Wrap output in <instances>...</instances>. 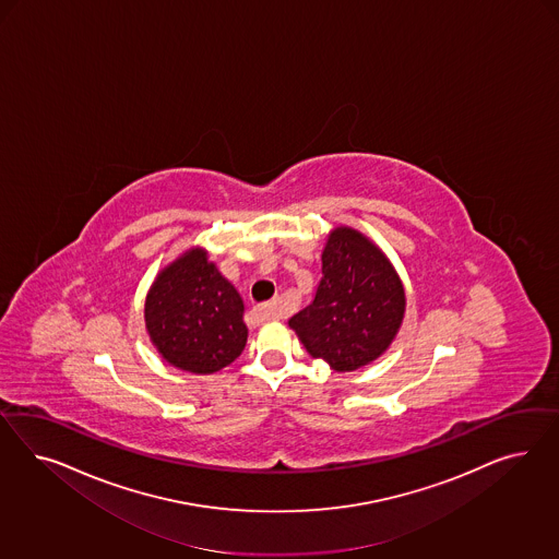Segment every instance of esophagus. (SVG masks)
<instances>
[{
  "mask_svg": "<svg viewBox=\"0 0 559 559\" xmlns=\"http://www.w3.org/2000/svg\"><path fill=\"white\" fill-rule=\"evenodd\" d=\"M254 313L262 320V322H271V320H281L283 311L276 304H264L254 307Z\"/></svg>",
  "mask_w": 559,
  "mask_h": 559,
  "instance_id": "obj_1",
  "label": "esophagus"
}]
</instances>
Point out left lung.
Masks as SVG:
<instances>
[{"label": "left lung", "mask_w": 559, "mask_h": 559, "mask_svg": "<svg viewBox=\"0 0 559 559\" xmlns=\"http://www.w3.org/2000/svg\"><path fill=\"white\" fill-rule=\"evenodd\" d=\"M404 311V285L388 255L353 227H336L323 248L316 297L288 325L309 355L348 372L390 348Z\"/></svg>", "instance_id": "left-lung-1"}]
</instances>
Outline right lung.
Masks as SVG:
<instances>
[{"mask_svg":"<svg viewBox=\"0 0 559 559\" xmlns=\"http://www.w3.org/2000/svg\"><path fill=\"white\" fill-rule=\"evenodd\" d=\"M145 328L169 365L194 374L231 365L248 340L243 301L203 248H190L157 274L145 299Z\"/></svg>","mask_w":559,"mask_h":559,"instance_id":"obj_1","label":"right lung"}]
</instances>
